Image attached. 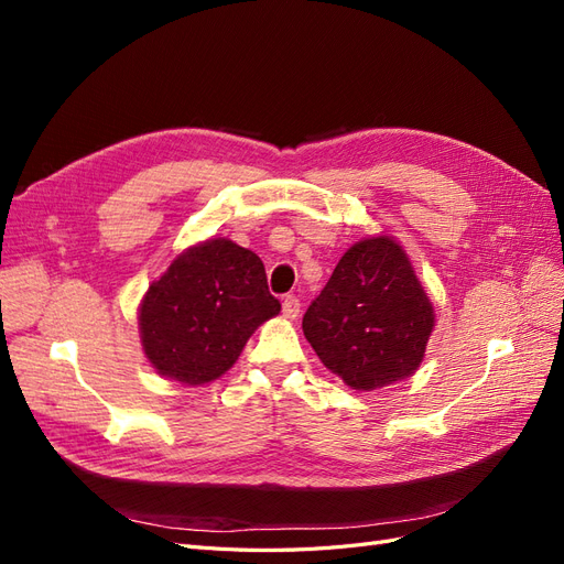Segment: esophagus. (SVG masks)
Here are the masks:
<instances>
[{"mask_svg":"<svg viewBox=\"0 0 564 564\" xmlns=\"http://www.w3.org/2000/svg\"><path fill=\"white\" fill-rule=\"evenodd\" d=\"M299 313H301V301H299L294 294L284 296V299H282V315H284L286 319H296Z\"/></svg>","mask_w":564,"mask_h":564,"instance_id":"34e87169","label":"esophagus"}]
</instances>
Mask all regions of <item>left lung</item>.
<instances>
[{
    "instance_id": "obj_1",
    "label": "left lung",
    "mask_w": 564,
    "mask_h": 564,
    "mask_svg": "<svg viewBox=\"0 0 564 564\" xmlns=\"http://www.w3.org/2000/svg\"><path fill=\"white\" fill-rule=\"evenodd\" d=\"M433 305L390 237L352 245L303 315V334L324 367L355 390L400 381L421 365Z\"/></svg>"
}]
</instances>
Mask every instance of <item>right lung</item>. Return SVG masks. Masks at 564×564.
<instances>
[{
    "label": "right lung",
    "mask_w": 564,
    "mask_h": 564,
    "mask_svg": "<svg viewBox=\"0 0 564 564\" xmlns=\"http://www.w3.org/2000/svg\"><path fill=\"white\" fill-rule=\"evenodd\" d=\"M280 313L263 261L230 240L183 251L141 303L150 365L169 379L199 386L226 373L259 324Z\"/></svg>",
    "instance_id": "1"
}]
</instances>
